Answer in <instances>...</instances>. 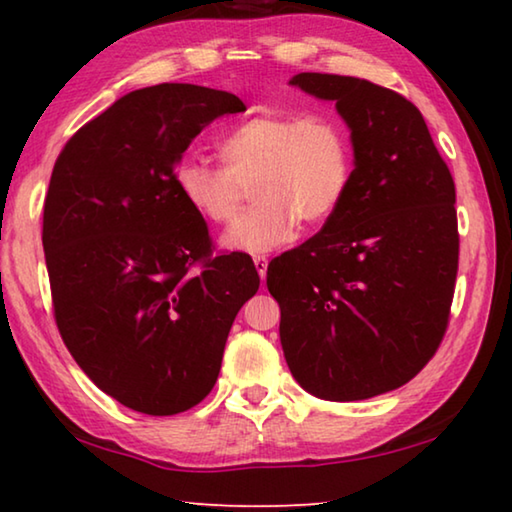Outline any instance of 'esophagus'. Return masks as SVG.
I'll use <instances>...</instances> for the list:
<instances>
[{
    "label": "esophagus",
    "instance_id": "1",
    "mask_svg": "<svg viewBox=\"0 0 512 512\" xmlns=\"http://www.w3.org/2000/svg\"><path fill=\"white\" fill-rule=\"evenodd\" d=\"M253 262H255V268H257V273H259V280H266V271H268V259L264 257V255H257V257H253Z\"/></svg>",
    "mask_w": 512,
    "mask_h": 512
}]
</instances>
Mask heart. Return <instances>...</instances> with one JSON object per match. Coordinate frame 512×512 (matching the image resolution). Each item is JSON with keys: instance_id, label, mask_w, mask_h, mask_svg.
Wrapping results in <instances>:
<instances>
[{"instance_id": "heart-1", "label": "heart", "mask_w": 512, "mask_h": 512, "mask_svg": "<svg viewBox=\"0 0 512 512\" xmlns=\"http://www.w3.org/2000/svg\"><path fill=\"white\" fill-rule=\"evenodd\" d=\"M224 167L183 156L174 185L201 219L226 224L255 183V206L232 224L221 244L237 253H271L300 230V219L324 224L351 183L347 129L329 114L255 116L221 138Z\"/></svg>"}]
</instances>
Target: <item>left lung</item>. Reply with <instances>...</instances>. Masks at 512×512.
<instances>
[{
	"instance_id": "left-lung-1",
	"label": "left lung",
	"mask_w": 512,
	"mask_h": 512,
	"mask_svg": "<svg viewBox=\"0 0 512 512\" xmlns=\"http://www.w3.org/2000/svg\"><path fill=\"white\" fill-rule=\"evenodd\" d=\"M291 85L336 102L353 172L336 215L268 264L293 378L324 401L401 387L439 349L459 268L457 192L410 100L369 80L297 73Z\"/></svg>"
}]
</instances>
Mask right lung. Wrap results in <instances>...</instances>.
Listing matches in <instances>:
<instances>
[{
  "label": "right lung",
  "instance_id": "add662e5",
  "mask_svg": "<svg viewBox=\"0 0 512 512\" xmlns=\"http://www.w3.org/2000/svg\"><path fill=\"white\" fill-rule=\"evenodd\" d=\"M239 111L219 89H136L55 161L42 224L55 322L80 369L129 410L172 416L201 403L259 288L250 255L212 257L206 221L174 185L201 129Z\"/></svg>",
  "mask_w": 512,
  "mask_h": 512
}]
</instances>
